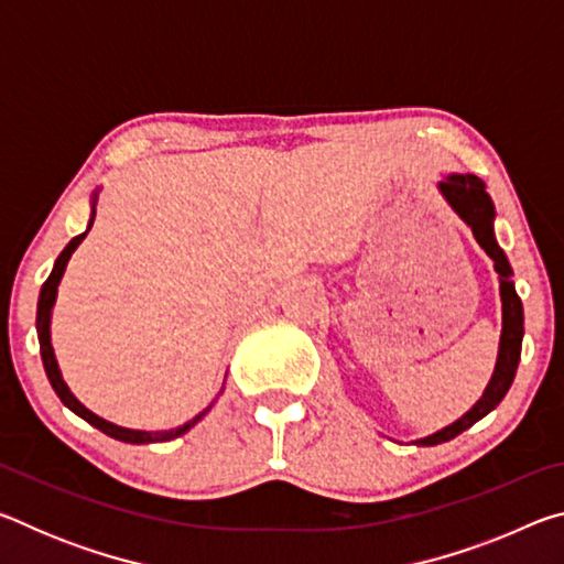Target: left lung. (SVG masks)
I'll return each mask as SVG.
<instances>
[{
  "label": "left lung",
  "mask_w": 564,
  "mask_h": 564,
  "mask_svg": "<svg viewBox=\"0 0 564 564\" xmlns=\"http://www.w3.org/2000/svg\"><path fill=\"white\" fill-rule=\"evenodd\" d=\"M441 191L445 202L453 206V212L470 226L475 241L482 246V251L490 256L495 263V271L500 275V301H502V333H500V350L498 362H495V373L490 378L488 388H485L482 398L467 410V413L455 420L443 431H437L427 437L415 441L417 445H437L453 441L455 435H460L467 427L475 425L477 420L485 417L500 405V400L508 393L514 373H518L520 350H522V336H524V316H522V301L512 283V269L508 256L495 241V206L485 184L473 174H451L441 181Z\"/></svg>",
  "instance_id": "left-lung-1"
}]
</instances>
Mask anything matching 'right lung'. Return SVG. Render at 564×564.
<instances>
[{"mask_svg": "<svg viewBox=\"0 0 564 564\" xmlns=\"http://www.w3.org/2000/svg\"><path fill=\"white\" fill-rule=\"evenodd\" d=\"M97 194H94V202H91V218H89V226L87 231L74 236L69 243H66L64 251L59 253V259H56L54 269L50 273V279L44 281L42 285V293H40V303H36V336H40V350H42V362H44V370H46V378H50V383L54 388V393L59 395L62 403L72 410V413H76L79 417L87 420L89 425L99 427L101 433H107L109 437H113V441H121V443H133V445H144V443H166V441H174V437L184 435L186 431H191L198 420H202L208 410H212V405H208L204 413H198L196 417H191L188 423L174 427V431H156V433H149V431H131V427H121V425H113L109 423V420L99 417L97 413H91L89 408H84L79 400L74 398V393L69 390V386L64 383L62 378V370L59 366H56V358H54V348H52V333H50V321H52V308H54V301H56V285H59L62 275H64V269L66 263H69L72 253L76 251V246H79L84 238H87L89 228L94 224V216H97Z\"/></svg>", "mask_w": 564, "mask_h": 564, "instance_id": "obj_1", "label": "right lung"}]
</instances>
